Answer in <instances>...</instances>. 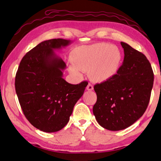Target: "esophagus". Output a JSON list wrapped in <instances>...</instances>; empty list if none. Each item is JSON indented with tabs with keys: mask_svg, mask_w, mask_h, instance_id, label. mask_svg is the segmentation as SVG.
Listing matches in <instances>:
<instances>
[{
	"mask_svg": "<svg viewBox=\"0 0 161 161\" xmlns=\"http://www.w3.org/2000/svg\"><path fill=\"white\" fill-rule=\"evenodd\" d=\"M87 90H93V86L92 84H90V83H89L88 85H87Z\"/></svg>",
	"mask_w": 161,
	"mask_h": 161,
	"instance_id": "1",
	"label": "esophagus"
}]
</instances>
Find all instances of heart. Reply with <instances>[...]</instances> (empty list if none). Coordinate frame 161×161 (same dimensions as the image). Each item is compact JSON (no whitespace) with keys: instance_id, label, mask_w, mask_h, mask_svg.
<instances>
[{"instance_id":"heart-1","label":"heart","mask_w":161,"mask_h":161,"mask_svg":"<svg viewBox=\"0 0 161 161\" xmlns=\"http://www.w3.org/2000/svg\"><path fill=\"white\" fill-rule=\"evenodd\" d=\"M71 57L74 64L69 66L71 74L80 75V69L89 72L93 81L103 82L116 74L122 56L117 47L107 43H99L77 48Z\"/></svg>"}]
</instances>
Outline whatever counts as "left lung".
<instances>
[{"label":"left lung","instance_id":"8db88e82","mask_svg":"<svg viewBox=\"0 0 161 161\" xmlns=\"http://www.w3.org/2000/svg\"><path fill=\"white\" fill-rule=\"evenodd\" d=\"M124 60L108 80L97 83L93 114L103 128L116 131L132 125L147 110L153 84V72L146 56L120 43Z\"/></svg>","mask_w":161,"mask_h":161}]
</instances>
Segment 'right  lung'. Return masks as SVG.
<instances>
[{"label":"right lung","instance_id":"add662e5","mask_svg":"<svg viewBox=\"0 0 161 161\" xmlns=\"http://www.w3.org/2000/svg\"><path fill=\"white\" fill-rule=\"evenodd\" d=\"M69 43L55 38L39 43L23 57L15 75V90L24 116L45 132L59 131L68 123L88 84L84 80L73 85L62 78L66 64L53 50Z\"/></svg>","mask_w":161,"mask_h":161}]
</instances>
